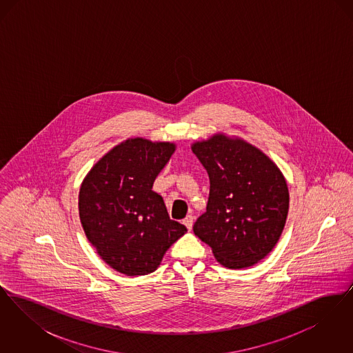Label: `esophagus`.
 <instances>
[{
	"mask_svg": "<svg viewBox=\"0 0 353 353\" xmlns=\"http://www.w3.org/2000/svg\"><path fill=\"white\" fill-rule=\"evenodd\" d=\"M183 222H184L185 226L188 228V230H190L192 226H193V216H186Z\"/></svg>",
	"mask_w": 353,
	"mask_h": 353,
	"instance_id": "1",
	"label": "esophagus"
}]
</instances>
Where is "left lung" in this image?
<instances>
[{
	"instance_id": "8db88e82",
	"label": "left lung",
	"mask_w": 353,
	"mask_h": 353,
	"mask_svg": "<svg viewBox=\"0 0 353 353\" xmlns=\"http://www.w3.org/2000/svg\"><path fill=\"white\" fill-rule=\"evenodd\" d=\"M210 189L206 212L193 232L229 269L258 263L276 245L288 213L285 177L269 157L223 134L194 143Z\"/></svg>"
}]
</instances>
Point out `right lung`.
<instances>
[{"label":"right lung","instance_id":"right-lung-1","mask_svg":"<svg viewBox=\"0 0 353 353\" xmlns=\"http://www.w3.org/2000/svg\"><path fill=\"white\" fill-rule=\"evenodd\" d=\"M174 152V144L131 139L101 159L79 192L85 236L101 259L128 276L159 268L186 228L169 219L153 183Z\"/></svg>","mask_w":353,"mask_h":353}]
</instances>
